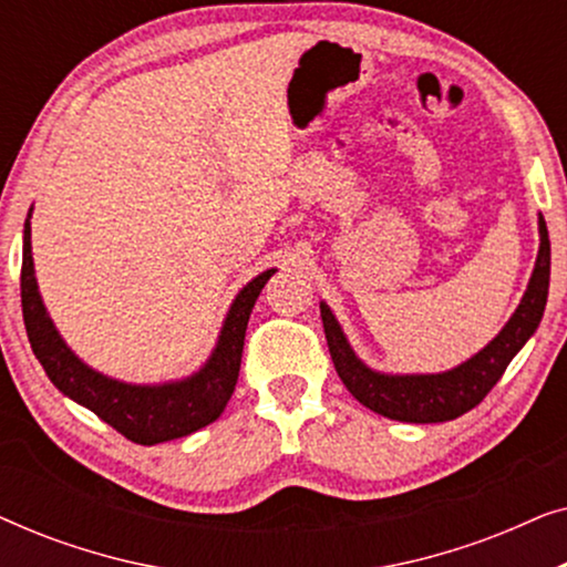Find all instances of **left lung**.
<instances>
[{
	"label": "left lung",
	"instance_id": "left-lung-1",
	"mask_svg": "<svg viewBox=\"0 0 567 567\" xmlns=\"http://www.w3.org/2000/svg\"><path fill=\"white\" fill-rule=\"evenodd\" d=\"M537 227L539 252L516 312L508 317V322L491 343L454 369L436 371V374H390V371L371 369L355 355L332 309L320 301L324 338H328L332 363L346 390L361 405L402 423L454 421L480 405L485 394L498 384L514 355L526 346V340L537 332L545 315L549 291V235L542 214Z\"/></svg>",
	"mask_w": 567,
	"mask_h": 567
}]
</instances>
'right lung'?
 <instances>
[{
    "label": "right lung",
    "mask_w": 567,
    "mask_h": 567,
    "mask_svg": "<svg viewBox=\"0 0 567 567\" xmlns=\"http://www.w3.org/2000/svg\"><path fill=\"white\" fill-rule=\"evenodd\" d=\"M30 216H33V206H30L25 229H22V317H25L30 348L53 386L142 446L190 436L204 425L214 423L235 392L247 320H250L262 286L276 274V268L262 270L237 291L204 367L183 379H169V382L131 384L92 369L61 338L43 305L41 291H38L33 245H30Z\"/></svg>",
    "instance_id": "obj_1"
}]
</instances>
